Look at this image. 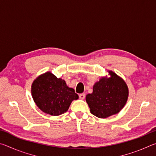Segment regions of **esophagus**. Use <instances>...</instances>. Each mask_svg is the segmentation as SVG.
Instances as JSON below:
<instances>
[{
    "mask_svg": "<svg viewBox=\"0 0 156 156\" xmlns=\"http://www.w3.org/2000/svg\"><path fill=\"white\" fill-rule=\"evenodd\" d=\"M79 98H80V99H81V100L84 99V98H85V94H80V95H79Z\"/></svg>",
    "mask_w": 156,
    "mask_h": 156,
    "instance_id": "1",
    "label": "esophagus"
}]
</instances>
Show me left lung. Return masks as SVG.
Returning a JSON list of instances; mask_svg holds the SVG:
<instances>
[{
    "label": "left lung",
    "instance_id": "1",
    "mask_svg": "<svg viewBox=\"0 0 156 156\" xmlns=\"http://www.w3.org/2000/svg\"><path fill=\"white\" fill-rule=\"evenodd\" d=\"M107 72L109 77H102L94 84L93 92L86 96L91 113L100 118H107L119 113L129 97L125 81L112 71Z\"/></svg>",
    "mask_w": 156,
    "mask_h": 156
}]
</instances>
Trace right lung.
<instances>
[{
  "label": "right lung",
  "mask_w": 156,
  "mask_h": 156,
  "mask_svg": "<svg viewBox=\"0 0 156 156\" xmlns=\"http://www.w3.org/2000/svg\"><path fill=\"white\" fill-rule=\"evenodd\" d=\"M31 96L42 112L54 116L67 112L73 100L78 99L74 89L50 72L38 76L33 81Z\"/></svg>",
  "instance_id": "obj_1"
}]
</instances>
